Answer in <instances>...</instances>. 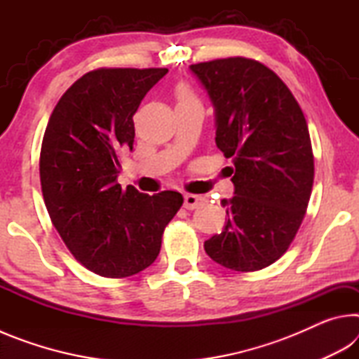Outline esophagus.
Here are the masks:
<instances>
[{
  "instance_id": "esophagus-1",
  "label": "esophagus",
  "mask_w": 359,
  "mask_h": 359,
  "mask_svg": "<svg viewBox=\"0 0 359 359\" xmlns=\"http://www.w3.org/2000/svg\"><path fill=\"white\" fill-rule=\"evenodd\" d=\"M205 199L203 196H198V194H185V201H184V208L187 210H193L198 209L199 205L204 204Z\"/></svg>"
}]
</instances>
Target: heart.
<instances>
[{"label": "heart", "mask_w": 359, "mask_h": 359, "mask_svg": "<svg viewBox=\"0 0 359 359\" xmlns=\"http://www.w3.org/2000/svg\"><path fill=\"white\" fill-rule=\"evenodd\" d=\"M175 100H177V106H188V104H201L198 100V96L194 95L191 87H188L187 83H180L175 87Z\"/></svg>", "instance_id": "obj_1"}]
</instances>
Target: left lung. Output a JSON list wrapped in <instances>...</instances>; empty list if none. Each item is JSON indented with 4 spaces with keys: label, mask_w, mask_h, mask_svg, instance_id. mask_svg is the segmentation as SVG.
<instances>
[{
    "label": "left lung",
    "mask_w": 359,
    "mask_h": 359,
    "mask_svg": "<svg viewBox=\"0 0 359 359\" xmlns=\"http://www.w3.org/2000/svg\"><path fill=\"white\" fill-rule=\"evenodd\" d=\"M215 106L217 147L233 160L234 196L205 253L228 269L259 271L288 250L306 217L313 151L302 109L274 71L229 57L191 65Z\"/></svg>",
    "instance_id": "1"
}]
</instances>
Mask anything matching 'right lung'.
Instances as JSON below:
<instances>
[{
  "label": "right lung",
  "mask_w": 359,
  "mask_h": 359,
  "mask_svg": "<svg viewBox=\"0 0 359 359\" xmlns=\"http://www.w3.org/2000/svg\"><path fill=\"white\" fill-rule=\"evenodd\" d=\"M166 68H100L66 90L42 137L39 175L53 226L74 258L101 277L123 278L156 259L177 191L150 196L117 184L133 150L139 104Z\"/></svg>",
  "instance_id": "1"
}]
</instances>
